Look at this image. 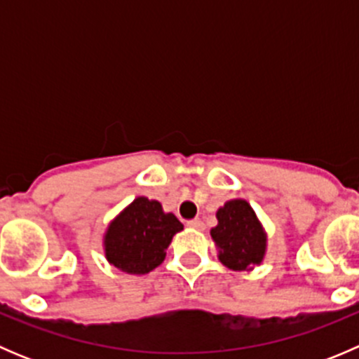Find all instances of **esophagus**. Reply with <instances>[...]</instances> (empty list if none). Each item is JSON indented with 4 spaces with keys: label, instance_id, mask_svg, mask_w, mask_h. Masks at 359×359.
<instances>
[{
    "label": "esophagus",
    "instance_id": "1",
    "mask_svg": "<svg viewBox=\"0 0 359 359\" xmlns=\"http://www.w3.org/2000/svg\"><path fill=\"white\" fill-rule=\"evenodd\" d=\"M187 226H189L191 229H196V231H203V229H205V224H203L200 219L189 220V222H187Z\"/></svg>",
    "mask_w": 359,
    "mask_h": 359
}]
</instances>
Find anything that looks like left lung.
Masks as SVG:
<instances>
[{
  "instance_id": "obj_1",
  "label": "left lung",
  "mask_w": 359,
  "mask_h": 359,
  "mask_svg": "<svg viewBox=\"0 0 359 359\" xmlns=\"http://www.w3.org/2000/svg\"><path fill=\"white\" fill-rule=\"evenodd\" d=\"M217 257L233 271H252L267 252V233L247 200H229L217 210V226L210 231Z\"/></svg>"
}]
</instances>
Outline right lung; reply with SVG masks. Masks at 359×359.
I'll return each mask as SVG.
<instances>
[{"label":"right lung","instance_id":"add662e5","mask_svg":"<svg viewBox=\"0 0 359 359\" xmlns=\"http://www.w3.org/2000/svg\"><path fill=\"white\" fill-rule=\"evenodd\" d=\"M184 229L161 203L135 198L107 226L102 238L104 255L116 269L128 274H147L165 260L172 238Z\"/></svg>","mask_w":359,"mask_h":359}]
</instances>
